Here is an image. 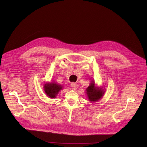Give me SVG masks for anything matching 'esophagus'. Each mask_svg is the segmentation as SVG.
<instances>
[{
	"label": "esophagus",
	"mask_w": 147,
	"mask_h": 147,
	"mask_svg": "<svg viewBox=\"0 0 147 147\" xmlns=\"http://www.w3.org/2000/svg\"><path fill=\"white\" fill-rule=\"evenodd\" d=\"M71 86L72 89L76 90V89H77L78 88L79 85H78V84H77V83H72L71 84Z\"/></svg>",
	"instance_id": "obj_1"
}]
</instances>
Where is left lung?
I'll return each mask as SVG.
<instances>
[{
    "mask_svg": "<svg viewBox=\"0 0 147 147\" xmlns=\"http://www.w3.org/2000/svg\"><path fill=\"white\" fill-rule=\"evenodd\" d=\"M86 94L89 101L94 102L102 98L104 94V90L101 88L96 87L95 82L92 81L86 89Z\"/></svg>",
    "mask_w": 147,
    "mask_h": 147,
    "instance_id": "left-lung-1",
    "label": "left lung"
}]
</instances>
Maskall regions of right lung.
I'll list each match as a JSON object with an SVG mask.
<instances>
[{
  "instance_id": "1",
  "label": "right lung",
  "mask_w": 147,
  "mask_h": 147,
  "mask_svg": "<svg viewBox=\"0 0 147 147\" xmlns=\"http://www.w3.org/2000/svg\"><path fill=\"white\" fill-rule=\"evenodd\" d=\"M43 89L46 94L50 98H55L58 94L59 91L63 89V86L57 84L56 83H46Z\"/></svg>"
}]
</instances>
